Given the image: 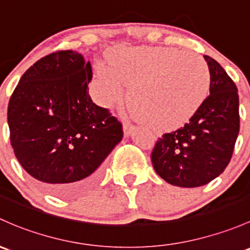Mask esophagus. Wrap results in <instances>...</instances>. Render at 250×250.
Returning <instances> with one entry per match:
<instances>
[{
  "label": "esophagus",
  "mask_w": 250,
  "mask_h": 250,
  "mask_svg": "<svg viewBox=\"0 0 250 250\" xmlns=\"http://www.w3.org/2000/svg\"><path fill=\"white\" fill-rule=\"evenodd\" d=\"M134 129H135V125H132L130 122H128V121H125V123H123V132H125V136L129 135Z\"/></svg>",
  "instance_id": "1"
}]
</instances>
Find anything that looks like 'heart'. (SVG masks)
Wrapping results in <instances>:
<instances>
[{
	"label": "heart",
	"mask_w": 250,
	"mask_h": 250,
	"mask_svg": "<svg viewBox=\"0 0 250 250\" xmlns=\"http://www.w3.org/2000/svg\"><path fill=\"white\" fill-rule=\"evenodd\" d=\"M130 86L128 104L136 117L156 130L180 127L198 111L209 91L207 63L194 52L169 46L120 49L110 67L99 65L92 88L97 101L111 105Z\"/></svg>",
	"instance_id": "b5f03b06"
}]
</instances>
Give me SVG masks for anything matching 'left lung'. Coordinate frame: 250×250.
<instances>
[{
    "instance_id": "1",
    "label": "left lung",
    "mask_w": 250,
    "mask_h": 250,
    "mask_svg": "<svg viewBox=\"0 0 250 250\" xmlns=\"http://www.w3.org/2000/svg\"><path fill=\"white\" fill-rule=\"evenodd\" d=\"M209 96L183 127L163 134L151 153L154 170L167 183L194 188L207 185L230 163L240 132L237 87L209 56Z\"/></svg>"
}]
</instances>
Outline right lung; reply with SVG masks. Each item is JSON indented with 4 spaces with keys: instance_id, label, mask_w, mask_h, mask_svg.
<instances>
[{
    "instance_id": "obj_1",
    "label": "right lung",
    "mask_w": 250,
    "mask_h": 250,
    "mask_svg": "<svg viewBox=\"0 0 250 250\" xmlns=\"http://www.w3.org/2000/svg\"><path fill=\"white\" fill-rule=\"evenodd\" d=\"M90 61L73 50L31 65L8 104L9 138L21 167L42 188L70 198L99 178L122 140V123L92 102Z\"/></svg>"
}]
</instances>
